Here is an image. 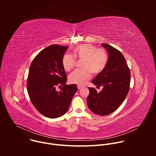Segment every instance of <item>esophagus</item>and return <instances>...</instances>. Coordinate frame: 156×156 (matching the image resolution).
<instances>
[{"label": "esophagus", "instance_id": "obj_1", "mask_svg": "<svg viewBox=\"0 0 156 156\" xmlns=\"http://www.w3.org/2000/svg\"><path fill=\"white\" fill-rule=\"evenodd\" d=\"M77 87H78V90H81V89L83 87H82V86H79V85H78V86H77Z\"/></svg>", "mask_w": 156, "mask_h": 156}]
</instances>
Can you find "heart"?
I'll list each match as a JSON object with an SVG mask.
<instances>
[{
	"label": "heart",
	"instance_id": "1",
	"mask_svg": "<svg viewBox=\"0 0 156 156\" xmlns=\"http://www.w3.org/2000/svg\"><path fill=\"white\" fill-rule=\"evenodd\" d=\"M74 56L66 54L63 56L62 63L65 71L69 72L72 70L76 64L77 58L83 60L82 69L72 72L69 76L71 83L79 86L84 85L90 79L91 73L99 74L105 69L107 62V55L102 49H98L91 44H84L78 46L73 49Z\"/></svg>",
	"mask_w": 156,
	"mask_h": 156
}]
</instances>
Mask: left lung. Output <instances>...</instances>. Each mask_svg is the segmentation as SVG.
Segmentation results:
<instances>
[{
    "instance_id": "1",
    "label": "left lung",
    "mask_w": 156,
    "mask_h": 156,
    "mask_svg": "<svg viewBox=\"0 0 156 156\" xmlns=\"http://www.w3.org/2000/svg\"><path fill=\"white\" fill-rule=\"evenodd\" d=\"M108 58L105 69L94 78L92 83L102 90L98 93L94 88L88 87L87 98L89 108L99 115L114 112L124 101L129 90L130 70L123 54L107 44H101Z\"/></svg>"
}]
</instances>
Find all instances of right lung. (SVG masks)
I'll return each instance as SVG.
<instances>
[{
  "mask_svg": "<svg viewBox=\"0 0 156 156\" xmlns=\"http://www.w3.org/2000/svg\"><path fill=\"white\" fill-rule=\"evenodd\" d=\"M68 47L54 44L45 48L35 57L29 69L27 90L30 100L39 112L50 119L67 112L78 91L76 84H66L62 60ZM57 85L62 86L59 92Z\"/></svg>",
  "mask_w": 156,
  "mask_h": 156,
  "instance_id": "add662e5",
  "label": "right lung"
}]
</instances>
